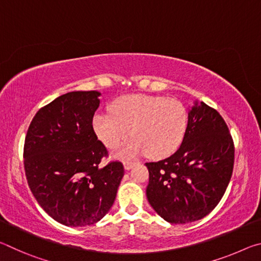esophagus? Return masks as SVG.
<instances>
[{"label": "esophagus", "mask_w": 261, "mask_h": 261, "mask_svg": "<svg viewBox=\"0 0 261 261\" xmlns=\"http://www.w3.org/2000/svg\"><path fill=\"white\" fill-rule=\"evenodd\" d=\"M136 165V162L135 161H127V160H125L124 161V168L126 170H129V169H131L132 167H134Z\"/></svg>", "instance_id": "1"}]
</instances>
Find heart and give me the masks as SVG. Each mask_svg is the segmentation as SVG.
<instances>
[{
  "label": "heart",
  "mask_w": 261,
  "mask_h": 261,
  "mask_svg": "<svg viewBox=\"0 0 261 261\" xmlns=\"http://www.w3.org/2000/svg\"><path fill=\"white\" fill-rule=\"evenodd\" d=\"M110 110L95 115L94 130L109 148H116L131 134L135 138L123 149L124 155L146 151L154 158L169 155L178 148L188 127V110L175 99L132 94L114 101Z\"/></svg>",
  "instance_id": "heart-1"
}]
</instances>
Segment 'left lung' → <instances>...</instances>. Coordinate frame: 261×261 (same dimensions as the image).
I'll return each mask as SVG.
<instances>
[{"instance_id":"left-lung-1","label":"left lung","mask_w":261,"mask_h":261,"mask_svg":"<svg viewBox=\"0 0 261 261\" xmlns=\"http://www.w3.org/2000/svg\"><path fill=\"white\" fill-rule=\"evenodd\" d=\"M179 148L158 162H147L148 202L170 223L204 218L219 204L230 182L235 146L226 122L205 102L189 112Z\"/></svg>"}]
</instances>
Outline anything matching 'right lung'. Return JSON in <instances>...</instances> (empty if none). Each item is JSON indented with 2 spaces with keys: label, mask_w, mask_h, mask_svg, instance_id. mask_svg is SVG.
Listing matches in <instances>:
<instances>
[{
  "label": "right lung",
  "mask_w": 261,
  "mask_h": 261,
  "mask_svg": "<svg viewBox=\"0 0 261 261\" xmlns=\"http://www.w3.org/2000/svg\"><path fill=\"white\" fill-rule=\"evenodd\" d=\"M96 91L69 92L43 106L29 126L24 168L39 205L68 227L91 226L113 206L124 175L121 161L100 165L108 151L93 129Z\"/></svg>",
  "instance_id": "right-lung-1"
}]
</instances>
